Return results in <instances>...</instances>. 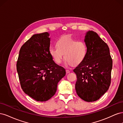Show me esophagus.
<instances>
[{
	"mask_svg": "<svg viewBox=\"0 0 123 123\" xmlns=\"http://www.w3.org/2000/svg\"><path fill=\"white\" fill-rule=\"evenodd\" d=\"M66 73H69L70 72V71L69 70H68V69H67V70H66Z\"/></svg>",
	"mask_w": 123,
	"mask_h": 123,
	"instance_id": "34e87169",
	"label": "esophagus"
}]
</instances>
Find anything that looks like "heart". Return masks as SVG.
<instances>
[{"label": "heart", "mask_w": 123, "mask_h": 123, "mask_svg": "<svg viewBox=\"0 0 123 123\" xmlns=\"http://www.w3.org/2000/svg\"><path fill=\"white\" fill-rule=\"evenodd\" d=\"M56 44L57 48L51 47L49 52L57 64H61L64 55L67 64L76 66L84 61L86 55L87 48L86 43L82 41L74 39L70 36H62Z\"/></svg>", "instance_id": "b5f03b06"}]
</instances>
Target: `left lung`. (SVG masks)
<instances>
[{
    "label": "left lung",
    "instance_id": "1",
    "mask_svg": "<svg viewBox=\"0 0 123 123\" xmlns=\"http://www.w3.org/2000/svg\"><path fill=\"white\" fill-rule=\"evenodd\" d=\"M87 54L84 61L73 70L76 74V93L85 101L98 100L108 90L111 84L112 59L107 44L96 32L85 36Z\"/></svg>",
    "mask_w": 123,
    "mask_h": 123
}]
</instances>
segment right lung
I'll return each mask as SVG.
<instances>
[{
  "label": "right lung",
  "mask_w": 123,
  "mask_h": 123,
  "mask_svg": "<svg viewBox=\"0 0 123 123\" xmlns=\"http://www.w3.org/2000/svg\"><path fill=\"white\" fill-rule=\"evenodd\" d=\"M48 32L33 35L21 46L16 68L21 87L25 94L45 102L55 94L66 70L53 61L49 52Z\"/></svg>",
  "instance_id": "obj_1"
}]
</instances>
